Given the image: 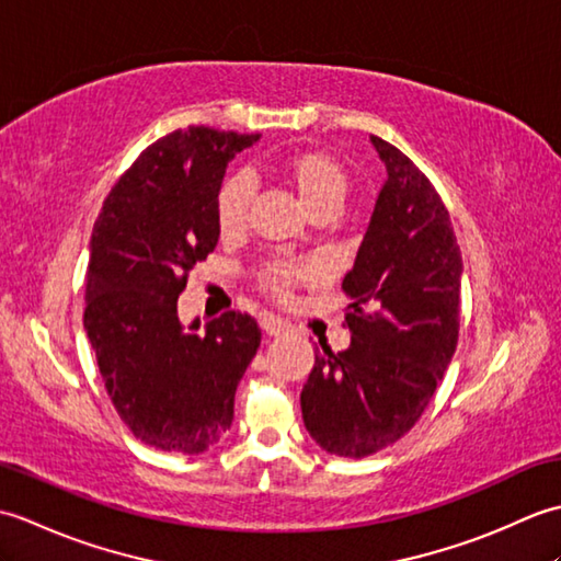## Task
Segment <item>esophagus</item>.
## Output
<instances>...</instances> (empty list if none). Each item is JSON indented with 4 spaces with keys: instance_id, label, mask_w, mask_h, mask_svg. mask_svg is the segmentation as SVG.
<instances>
[{
    "instance_id": "1",
    "label": "esophagus",
    "mask_w": 561,
    "mask_h": 561,
    "mask_svg": "<svg viewBox=\"0 0 561 561\" xmlns=\"http://www.w3.org/2000/svg\"><path fill=\"white\" fill-rule=\"evenodd\" d=\"M260 325H262V330L267 332V335H284V332L291 330L289 320H284V318H279V316H274V313H265V316H262V318H260Z\"/></svg>"
}]
</instances>
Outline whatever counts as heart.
Listing matches in <instances>:
<instances>
[{"mask_svg": "<svg viewBox=\"0 0 561 561\" xmlns=\"http://www.w3.org/2000/svg\"><path fill=\"white\" fill-rule=\"evenodd\" d=\"M291 178L308 209H323V207H342L344 197H347V175L335 161L320 153H306L291 163ZM255 197V183L248 173H236L233 178L224 183L217 199V219L224 236L241 233L250 217V205ZM313 267L301 260L277 257L262 272V282L277 296H289L291 287L299 279H306Z\"/></svg>", "mask_w": 561, "mask_h": 561, "instance_id": "obj_1", "label": "heart"}]
</instances>
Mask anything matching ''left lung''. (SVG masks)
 Masks as SVG:
<instances>
[{
	"instance_id": "left-lung-1",
	"label": "left lung",
	"mask_w": 561,
	"mask_h": 561,
	"mask_svg": "<svg viewBox=\"0 0 561 561\" xmlns=\"http://www.w3.org/2000/svg\"><path fill=\"white\" fill-rule=\"evenodd\" d=\"M386 183L342 279L352 344L316 352L301 412L316 444L366 458L420 420L444 378L460 328L462 257L448 209L428 178L386 139L371 137Z\"/></svg>"
}]
</instances>
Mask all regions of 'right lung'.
Segmentation results:
<instances>
[{"instance_id": "obj_1", "label": "right lung", "mask_w": 561, "mask_h": 561, "mask_svg": "<svg viewBox=\"0 0 561 561\" xmlns=\"http://www.w3.org/2000/svg\"><path fill=\"white\" fill-rule=\"evenodd\" d=\"M257 139L175 129L139 153L93 224L83 330L117 414L147 446L197 456L233 422L260 328L236 311L185 328L178 296L217 248L226 165Z\"/></svg>"}]
</instances>
